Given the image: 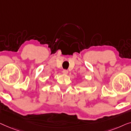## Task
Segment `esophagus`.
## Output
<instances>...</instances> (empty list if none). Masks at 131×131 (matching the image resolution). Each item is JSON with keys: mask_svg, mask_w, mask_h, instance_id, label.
<instances>
[{"mask_svg": "<svg viewBox=\"0 0 131 131\" xmlns=\"http://www.w3.org/2000/svg\"><path fill=\"white\" fill-rule=\"evenodd\" d=\"M62 72H63V73L64 75H68V70H63Z\"/></svg>", "mask_w": 131, "mask_h": 131, "instance_id": "1", "label": "esophagus"}]
</instances>
